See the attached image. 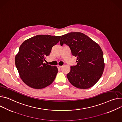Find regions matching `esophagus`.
I'll return each mask as SVG.
<instances>
[{"label": "esophagus", "instance_id": "34e87169", "mask_svg": "<svg viewBox=\"0 0 122 122\" xmlns=\"http://www.w3.org/2000/svg\"><path fill=\"white\" fill-rule=\"evenodd\" d=\"M62 67H63L62 66H59V65H58V66H57V67H58V68H59V69L61 68Z\"/></svg>", "mask_w": 122, "mask_h": 122}]
</instances>
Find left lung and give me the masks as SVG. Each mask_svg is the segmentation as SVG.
I'll return each mask as SVG.
<instances>
[{
  "label": "left lung",
  "mask_w": 122,
  "mask_h": 122,
  "mask_svg": "<svg viewBox=\"0 0 122 122\" xmlns=\"http://www.w3.org/2000/svg\"><path fill=\"white\" fill-rule=\"evenodd\" d=\"M69 46L77 57V65L71 67L67 77L71 85L80 89L93 86L101 78L105 68L103 51L97 43L80 32L62 36L60 41Z\"/></svg>",
  "instance_id": "8db88e82"
}]
</instances>
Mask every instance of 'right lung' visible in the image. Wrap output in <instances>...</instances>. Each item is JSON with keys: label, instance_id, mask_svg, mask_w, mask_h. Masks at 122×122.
Masks as SVG:
<instances>
[{"label": "right lung", "instance_id": "add662e5", "mask_svg": "<svg viewBox=\"0 0 122 122\" xmlns=\"http://www.w3.org/2000/svg\"><path fill=\"white\" fill-rule=\"evenodd\" d=\"M61 37L37 35L26 40L20 45L15 57V64L21 79L27 86L41 89L53 82L58 69L44 61Z\"/></svg>", "mask_w": 122, "mask_h": 122}]
</instances>
